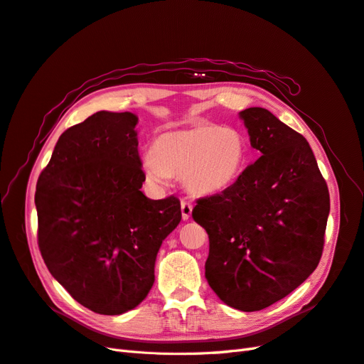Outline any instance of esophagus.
<instances>
[{
  "label": "esophagus",
  "instance_id": "obj_1",
  "mask_svg": "<svg viewBox=\"0 0 364 364\" xmlns=\"http://www.w3.org/2000/svg\"><path fill=\"white\" fill-rule=\"evenodd\" d=\"M181 210H182V218H183V220H185V221L190 220V216H191V213H193V205H191L190 201L182 200V201H181Z\"/></svg>",
  "mask_w": 364,
  "mask_h": 364
}]
</instances>
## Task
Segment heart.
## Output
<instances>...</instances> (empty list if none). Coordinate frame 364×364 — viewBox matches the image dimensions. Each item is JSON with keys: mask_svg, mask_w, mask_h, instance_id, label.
<instances>
[{"mask_svg": "<svg viewBox=\"0 0 364 364\" xmlns=\"http://www.w3.org/2000/svg\"><path fill=\"white\" fill-rule=\"evenodd\" d=\"M248 151V139L239 128L197 124L159 134L152 151L143 154L141 168L152 186H163L170 174H181L188 191L212 196L240 178Z\"/></svg>", "mask_w": 364, "mask_h": 364, "instance_id": "heart-1", "label": "heart"}]
</instances>
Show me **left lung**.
<instances>
[{"instance_id":"8db88e82","label":"left lung","mask_w":364,"mask_h":364,"mask_svg":"<svg viewBox=\"0 0 364 364\" xmlns=\"http://www.w3.org/2000/svg\"><path fill=\"white\" fill-rule=\"evenodd\" d=\"M240 118L261 156L225 191L198 198L193 218L209 236L210 288L228 306L254 312L316 269L330 197L306 139L263 107Z\"/></svg>"}]
</instances>
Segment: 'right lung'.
I'll list each match as a JSON object with an SVG mask.
<instances>
[{"label":"right lung","mask_w":364,"mask_h":364,"mask_svg":"<svg viewBox=\"0 0 364 364\" xmlns=\"http://www.w3.org/2000/svg\"><path fill=\"white\" fill-rule=\"evenodd\" d=\"M137 116L97 112L58 139L36 188L38 248L53 278L82 306L119 315L148 296L181 201L140 188Z\"/></svg>","instance_id":"right-lung-1"}]
</instances>
